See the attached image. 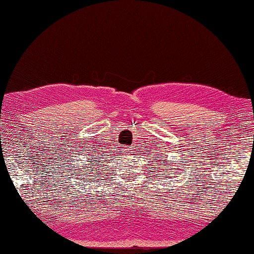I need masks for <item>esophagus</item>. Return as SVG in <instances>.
<instances>
[{"instance_id": "34e87169", "label": "esophagus", "mask_w": 254, "mask_h": 254, "mask_svg": "<svg viewBox=\"0 0 254 254\" xmlns=\"http://www.w3.org/2000/svg\"><path fill=\"white\" fill-rule=\"evenodd\" d=\"M125 152H126V154H129L130 149L129 148H126V149H125Z\"/></svg>"}]
</instances>
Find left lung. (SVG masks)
<instances>
[{
    "label": "left lung",
    "mask_w": 254,
    "mask_h": 254,
    "mask_svg": "<svg viewBox=\"0 0 254 254\" xmlns=\"http://www.w3.org/2000/svg\"><path fill=\"white\" fill-rule=\"evenodd\" d=\"M165 161H167V160H165ZM162 163H163V162H162Z\"/></svg>",
    "instance_id": "8db88e82"
}]
</instances>
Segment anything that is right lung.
Returning a JSON list of instances; mask_svg holds the SVG:
<instances>
[{
  "label": "right lung",
  "mask_w": 254,
  "mask_h": 254,
  "mask_svg": "<svg viewBox=\"0 0 254 254\" xmlns=\"http://www.w3.org/2000/svg\"><path fill=\"white\" fill-rule=\"evenodd\" d=\"M91 165H94V162H91ZM87 168H89V167H87ZM84 171H86V170H84Z\"/></svg>",
  "instance_id": "obj_1"
}]
</instances>
